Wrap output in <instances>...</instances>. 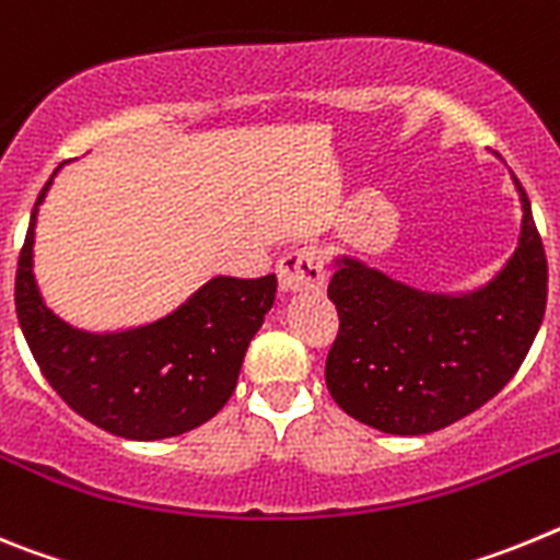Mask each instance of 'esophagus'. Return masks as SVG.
<instances>
[{"label": "esophagus", "mask_w": 560, "mask_h": 560, "mask_svg": "<svg viewBox=\"0 0 560 560\" xmlns=\"http://www.w3.org/2000/svg\"><path fill=\"white\" fill-rule=\"evenodd\" d=\"M283 291H319L325 285V255L319 246H296L277 264Z\"/></svg>", "instance_id": "34e87169"}]
</instances>
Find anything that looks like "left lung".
Listing matches in <instances>:
<instances>
[{
  "label": "left lung",
  "instance_id": "obj_1",
  "mask_svg": "<svg viewBox=\"0 0 560 560\" xmlns=\"http://www.w3.org/2000/svg\"><path fill=\"white\" fill-rule=\"evenodd\" d=\"M522 199V235L491 283L468 294H429L353 257H339L328 296L339 334L325 381L350 418L387 434L452 427L493 398L522 368L544 308L547 255Z\"/></svg>",
  "mask_w": 560,
  "mask_h": 560
}]
</instances>
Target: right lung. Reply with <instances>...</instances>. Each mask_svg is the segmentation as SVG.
Returning <instances> with one entry per match:
<instances>
[{"label": "right lung", "instance_id": "right-lung-1", "mask_svg": "<svg viewBox=\"0 0 560 560\" xmlns=\"http://www.w3.org/2000/svg\"><path fill=\"white\" fill-rule=\"evenodd\" d=\"M52 176L38 192L16 269L19 325L44 378L81 418L117 438H176L207 423L235 389L252 336L275 305L277 277H212L173 314L140 328H72L44 305L33 277L36 215Z\"/></svg>", "mask_w": 560, "mask_h": 560}]
</instances>
